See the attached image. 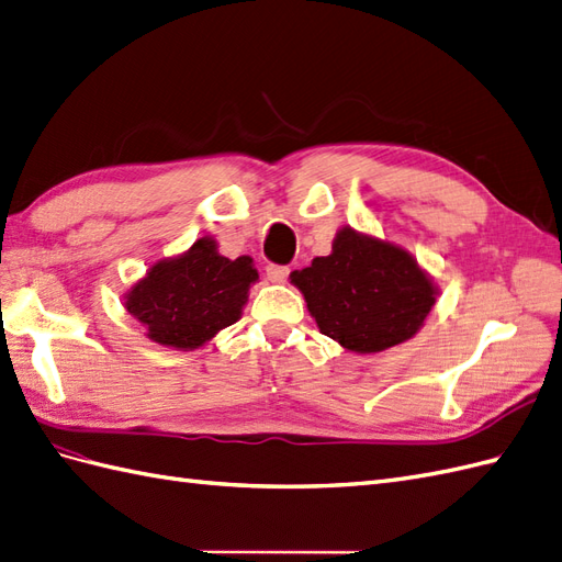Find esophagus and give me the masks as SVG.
I'll list each match as a JSON object with an SVG mask.
<instances>
[{
	"label": "esophagus",
	"instance_id": "esophagus-1",
	"mask_svg": "<svg viewBox=\"0 0 562 562\" xmlns=\"http://www.w3.org/2000/svg\"><path fill=\"white\" fill-rule=\"evenodd\" d=\"M267 279L271 283H283L285 279H289V267L283 265H267Z\"/></svg>",
	"mask_w": 562,
	"mask_h": 562
}]
</instances>
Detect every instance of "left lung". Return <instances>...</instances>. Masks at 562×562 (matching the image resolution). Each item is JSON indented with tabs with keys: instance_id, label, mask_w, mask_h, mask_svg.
I'll return each mask as SVG.
<instances>
[{
	"instance_id": "obj_1",
	"label": "left lung",
	"mask_w": 562,
	"mask_h": 562,
	"mask_svg": "<svg viewBox=\"0 0 562 562\" xmlns=\"http://www.w3.org/2000/svg\"><path fill=\"white\" fill-rule=\"evenodd\" d=\"M291 281L319 331L355 352L413 338L436 303V285L413 255L350 226L336 234L331 255L314 257Z\"/></svg>"
}]
</instances>
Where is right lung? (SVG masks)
I'll return each instance as SVG.
<instances>
[{
    "label": "right lung",
    "mask_w": 562,
    "mask_h": 562,
    "mask_svg": "<svg viewBox=\"0 0 562 562\" xmlns=\"http://www.w3.org/2000/svg\"><path fill=\"white\" fill-rule=\"evenodd\" d=\"M257 279L248 255L228 259L204 236L188 252L149 267L126 293V310L155 344L193 350L240 319Z\"/></svg>",
    "instance_id": "obj_1"
}]
</instances>
